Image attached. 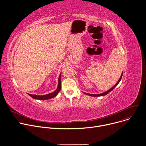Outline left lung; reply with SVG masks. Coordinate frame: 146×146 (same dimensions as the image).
<instances>
[{
  "label": "left lung",
  "mask_w": 146,
  "mask_h": 146,
  "mask_svg": "<svg viewBox=\"0 0 146 146\" xmlns=\"http://www.w3.org/2000/svg\"><path fill=\"white\" fill-rule=\"evenodd\" d=\"M122 74H123V72H122V73L121 74V77H120V78H119V79L118 80V81H117V82L116 83V84L112 87V88H111L110 90H108L107 91H106V92H103V93H102V94H88V93H86V92H84V94H86V95H89V96H104V95H107V94H108L110 92H111L118 84V83L120 82V81H121V78H122Z\"/></svg>",
  "instance_id": "8db88e82"
}]
</instances>
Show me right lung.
Returning a JSON list of instances; mask_svg holds the SVG:
<instances>
[{
  "label": "right lung",
  "mask_w": 146,
  "mask_h": 146,
  "mask_svg": "<svg viewBox=\"0 0 146 146\" xmlns=\"http://www.w3.org/2000/svg\"><path fill=\"white\" fill-rule=\"evenodd\" d=\"M60 74H61V73L60 74V75L59 76V78H58V86L56 90L54 92L48 94L44 95H32V94H28L30 96H31L32 98L35 99H38V100H47V99H50L55 97L57 95V94H58V92L60 91V90H61Z\"/></svg>",
  "instance_id": "obj_1"
}]
</instances>
